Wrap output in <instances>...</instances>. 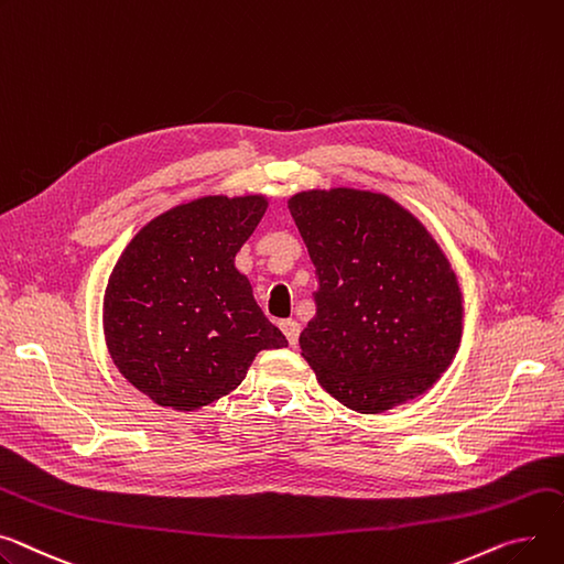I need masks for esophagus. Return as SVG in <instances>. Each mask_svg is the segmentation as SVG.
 <instances>
[{
    "instance_id": "1",
    "label": "esophagus",
    "mask_w": 564,
    "mask_h": 564,
    "mask_svg": "<svg viewBox=\"0 0 564 564\" xmlns=\"http://www.w3.org/2000/svg\"><path fill=\"white\" fill-rule=\"evenodd\" d=\"M281 330L285 333L288 343L294 347L296 340H299V333H302V326H299L294 319H283V322H281Z\"/></svg>"
}]
</instances>
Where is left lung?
I'll use <instances>...</instances> for the list:
<instances>
[{
    "label": "left lung",
    "instance_id": "8db88e82",
    "mask_svg": "<svg viewBox=\"0 0 564 564\" xmlns=\"http://www.w3.org/2000/svg\"><path fill=\"white\" fill-rule=\"evenodd\" d=\"M317 274L299 335L319 386L373 415L424 394L463 337V292L424 224L388 195L330 187L288 199Z\"/></svg>",
    "mask_w": 564,
    "mask_h": 564
}]
</instances>
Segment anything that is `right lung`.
<instances>
[{
    "label": "right lung",
    "mask_w": 564,
    "mask_h": 564,
    "mask_svg": "<svg viewBox=\"0 0 564 564\" xmlns=\"http://www.w3.org/2000/svg\"><path fill=\"white\" fill-rule=\"evenodd\" d=\"M268 197H202L133 236L104 294V335L122 377L163 408L193 412L236 390L285 335L256 304L236 253Z\"/></svg>",
    "instance_id": "add662e5"
}]
</instances>
